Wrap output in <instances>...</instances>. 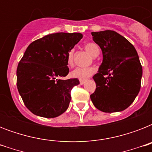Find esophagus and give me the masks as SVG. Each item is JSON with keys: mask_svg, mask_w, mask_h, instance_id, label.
Segmentation results:
<instances>
[{"mask_svg": "<svg viewBox=\"0 0 152 152\" xmlns=\"http://www.w3.org/2000/svg\"><path fill=\"white\" fill-rule=\"evenodd\" d=\"M84 83H85V80H80V83L81 85L83 84Z\"/></svg>", "mask_w": 152, "mask_h": 152, "instance_id": "obj_1", "label": "esophagus"}]
</instances>
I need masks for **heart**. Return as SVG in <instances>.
I'll return each instance as SVG.
<instances>
[{"instance_id":"1","label":"heart","mask_w":152,"mask_h":152,"mask_svg":"<svg viewBox=\"0 0 152 152\" xmlns=\"http://www.w3.org/2000/svg\"><path fill=\"white\" fill-rule=\"evenodd\" d=\"M86 51L89 53L92 57H96L99 53V46L95 43L89 42V43L85 44L84 46ZM73 55L74 50H71L68 53L67 57V62L69 66H72L73 64ZM95 69L94 68H76L71 72V76L73 78L79 79V80H85L87 79L92 76L95 73Z\"/></svg>"}]
</instances>
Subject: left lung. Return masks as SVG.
I'll list each match as a JSON object with an SVG mask.
<instances>
[{
	"instance_id": "left-lung-1",
	"label": "left lung",
	"mask_w": 152,
	"mask_h": 152,
	"mask_svg": "<svg viewBox=\"0 0 152 152\" xmlns=\"http://www.w3.org/2000/svg\"><path fill=\"white\" fill-rule=\"evenodd\" d=\"M102 52V62L93 76L96 89L91 95L94 106L105 113L125 110L140 89L143 70L136 49L113 31L91 32Z\"/></svg>"
}]
</instances>
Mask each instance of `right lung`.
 Wrapping results in <instances>:
<instances>
[{"label":"right lung","mask_w":152,"mask_h":152,"mask_svg":"<svg viewBox=\"0 0 152 152\" xmlns=\"http://www.w3.org/2000/svg\"><path fill=\"white\" fill-rule=\"evenodd\" d=\"M83 38L80 33L47 34L30 44L18 64L17 88L31 113L46 118L66 111L72 88L78 79L61 80L69 74L67 57Z\"/></svg>","instance_id":"1"}]
</instances>
